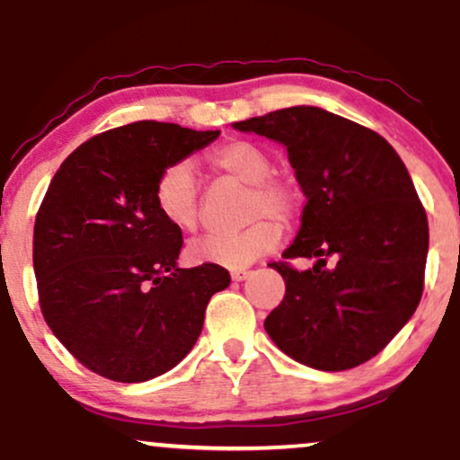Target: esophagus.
I'll return each instance as SVG.
<instances>
[{"label":"esophagus","instance_id":"1","mask_svg":"<svg viewBox=\"0 0 460 460\" xmlns=\"http://www.w3.org/2000/svg\"><path fill=\"white\" fill-rule=\"evenodd\" d=\"M248 274H251L248 270H234V272H231V279L240 283V281H244V279H248Z\"/></svg>","mask_w":460,"mask_h":460}]
</instances>
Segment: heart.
Masks as SVG:
<instances>
[{
	"label": "heart",
	"instance_id": "heart-1",
	"mask_svg": "<svg viewBox=\"0 0 460 460\" xmlns=\"http://www.w3.org/2000/svg\"><path fill=\"white\" fill-rule=\"evenodd\" d=\"M216 171L246 183V218L252 220L235 234H208L188 246L194 263L242 270L281 242V226L300 214V190L292 179L272 172V157L251 140H226L209 153ZM200 188L190 162H175L162 171L155 183L157 212L179 231H192L199 223Z\"/></svg>",
	"mask_w": 460,
	"mask_h": 460
}]
</instances>
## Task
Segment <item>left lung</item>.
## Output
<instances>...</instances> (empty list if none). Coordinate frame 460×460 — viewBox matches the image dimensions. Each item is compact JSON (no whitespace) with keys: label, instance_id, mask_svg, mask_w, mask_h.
<instances>
[{"label":"left lung","instance_id":"obj_1","mask_svg":"<svg viewBox=\"0 0 460 460\" xmlns=\"http://www.w3.org/2000/svg\"><path fill=\"white\" fill-rule=\"evenodd\" d=\"M288 149L307 203L285 260V296L263 326L288 357L341 372L376 357L420 305L429 220L409 171L376 131L314 105L234 123ZM338 263L325 268V257Z\"/></svg>","mask_w":460,"mask_h":460}]
</instances>
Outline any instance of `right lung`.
<instances>
[{"label":"right lung","instance_id":"right-lung-1","mask_svg":"<svg viewBox=\"0 0 460 460\" xmlns=\"http://www.w3.org/2000/svg\"><path fill=\"white\" fill-rule=\"evenodd\" d=\"M220 131L138 120L94 136L62 162L36 214L40 311L82 366L119 383L168 372L197 344L225 268H179L181 231L157 212L171 164Z\"/></svg>","mask_w":460,"mask_h":460}]
</instances>
